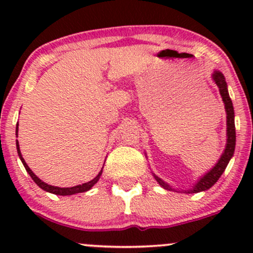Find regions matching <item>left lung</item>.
I'll use <instances>...</instances> for the list:
<instances>
[{
	"label": "left lung",
	"mask_w": 253,
	"mask_h": 253,
	"mask_svg": "<svg viewBox=\"0 0 253 253\" xmlns=\"http://www.w3.org/2000/svg\"><path fill=\"white\" fill-rule=\"evenodd\" d=\"M211 78H213L214 83L216 84L217 88H219L220 95H221L222 102L225 104V112H226V123H227V130H226V135H227V139H226V146L225 150H223L221 157L219 158L217 163L214 165L213 168L210 171L205 173V175L200 177V179H197L195 184H193V187L189 188L188 190H183L185 194H196L201 193V191L208 190L210 188L213 187L214 184L217 182V179L221 177V175L225 171L226 167H227L229 161L234 155V149H236V126H234V109H233V103H232L231 97H229L228 89H227V83H226L225 76L222 75V72L214 70L213 74H211ZM153 177L158 184L161 185L162 188L167 190H176L171 187L170 184H168L167 182H164L163 179L159 178L158 176H156L155 173L152 172ZM177 191V190H176ZM179 191V190H178Z\"/></svg>",
	"instance_id": "8db88e82"
}]
</instances>
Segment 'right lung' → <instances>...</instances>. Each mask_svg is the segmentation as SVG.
Here are the masks:
<instances>
[{
  "label": "right lung",
  "mask_w": 253,
  "mask_h": 253,
  "mask_svg": "<svg viewBox=\"0 0 253 253\" xmlns=\"http://www.w3.org/2000/svg\"><path fill=\"white\" fill-rule=\"evenodd\" d=\"M19 125H16V136H17V130H19ZM16 150H17V155H19L20 159H21L22 164H24L26 171L28 172V175L32 177V179H33L34 182L37 183L38 185H39L40 188H42V190L47 191V193H51V194H54V195H62V196H68V195H74V194H77V193H84V191H88L91 189L92 187H94L95 184L98 182V179H100L101 175H102V169H101L100 172L97 173V176L95 177V178H92L91 181L86 182V183H83V184H78V185H75V187H70V188H60V187H54V185H51V184H47V183L42 182V179L38 177L36 173L33 172L30 169V167H28L27 163L25 162L24 157L21 155V151H20V145H19V141L16 140Z\"/></svg>",
  "instance_id": "add662e5"
}]
</instances>
